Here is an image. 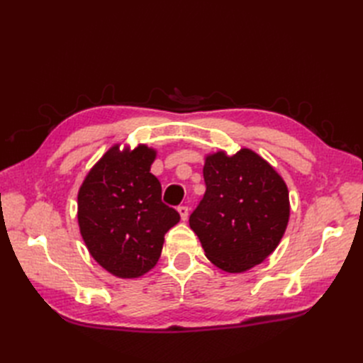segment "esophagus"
<instances>
[{
    "mask_svg": "<svg viewBox=\"0 0 363 363\" xmlns=\"http://www.w3.org/2000/svg\"><path fill=\"white\" fill-rule=\"evenodd\" d=\"M177 211H179V213H180L182 221H186V219H188V216H189V208L186 207V206H179Z\"/></svg>",
    "mask_w": 363,
    "mask_h": 363,
    "instance_id": "1",
    "label": "esophagus"
}]
</instances>
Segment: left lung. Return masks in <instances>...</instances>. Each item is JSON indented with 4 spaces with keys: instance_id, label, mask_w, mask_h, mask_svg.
<instances>
[{
    "instance_id": "left-lung-1",
    "label": "left lung",
    "mask_w": 363,
    "mask_h": 363,
    "mask_svg": "<svg viewBox=\"0 0 363 363\" xmlns=\"http://www.w3.org/2000/svg\"><path fill=\"white\" fill-rule=\"evenodd\" d=\"M206 194L189 218L206 257L225 272H245L277 248L289 223L281 175L250 148L204 159Z\"/></svg>"
}]
</instances>
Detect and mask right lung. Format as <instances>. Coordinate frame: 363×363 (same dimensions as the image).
Wrapping results in <instances>:
<instances>
[{"mask_svg": "<svg viewBox=\"0 0 363 363\" xmlns=\"http://www.w3.org/2000/svg\"><path fill=\"white\" fill-rule=\"evenodd\" d=\"M157 151L145 144L108 148L87 172L77 196V218L89 255L119 279H138L156 267L164 233L180 221L163 204L150 172Z\"/></svg>", "mask_w": 363, "mask_h": 363, "instance_id": "add662e5", "label": "right lung"}]
</instances>
